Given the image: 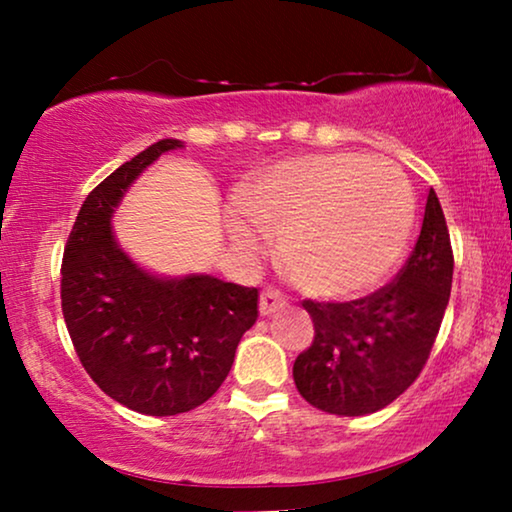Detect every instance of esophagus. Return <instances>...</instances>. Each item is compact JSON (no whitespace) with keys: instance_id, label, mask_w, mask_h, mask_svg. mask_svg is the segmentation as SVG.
<instances>
[{"instance_id":"esophagus-1","label":"esophagus","mask_w":512,"mask_h":512,"mask_svg":"<svg viewBox=\"0 0 512 512\" xmlns=\"http://www.w3.org/2000/svg\"><path fill=\"white\" fill-rule=\"evenodd\" d=\"M286 305V298L279 293L277 289H265L261 293V303H258V310H261L263 317H270V314H275L282 310Z\"/></svg>"}]
</instances>
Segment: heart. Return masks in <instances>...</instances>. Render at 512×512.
Instances as JSON below:
<instances>
[{
    "mask_svg": "<svg viewBox=\"0 0 512 512\" xmlns=\"http://www.w3.org/2000/svg\"><path fill=\"white\" fill-rule=\"evenodd\" d=\"M415 191L401 167L361 153L282 160L254 174L228 212L242 249L279 235V261L298 289L347 298L373 289L401 263L415 228Z\"/></svg>",
    "mask_w": 512,
    "mask_h": 512,
    "instance_id": "heart-1",
    "label": "heart"
}]
</instances>
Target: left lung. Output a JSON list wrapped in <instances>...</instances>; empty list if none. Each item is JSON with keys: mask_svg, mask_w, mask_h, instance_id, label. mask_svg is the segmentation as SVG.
I'll list each match as a JSON object with an SVG mask.
<instances>
[{"mask_svg": "<svg viewBox=\"0 0 512 512\" xmlns=\"http://www.w3.org/2000/svg\"><path fill=\"white\" fill-rule=\"evenodd\" d=\"M454 256L443 207L429 191L424 223L394 282L349 303L303 300L312 345L293 363V382L314 408L370 415L396 401L422 373L452 289Z\"/></svg>", "mask_w": 512, "mask_h": 512, "instance_id": "1", "label": "left lung"}]
</instances>
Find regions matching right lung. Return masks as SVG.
<instances>
[{"label": "right lung", "mask_w": 512, "mask_h": 512, "mask_svg": "<svg viewBox=\"0 0 512 512\" xmlns=\"http://www.w3.org/2000/svg\"><path fill=\"white\" fill-rule=\"evenodd\" d=\"M181 146L160 139L95 186L62 256V314L83 368L104 394L153 417L212 398L258 317V289L212 275H151L116 242L111 216L125 191Z\"/></svg>", "instance_id": "obj_1"}]
</instances>
